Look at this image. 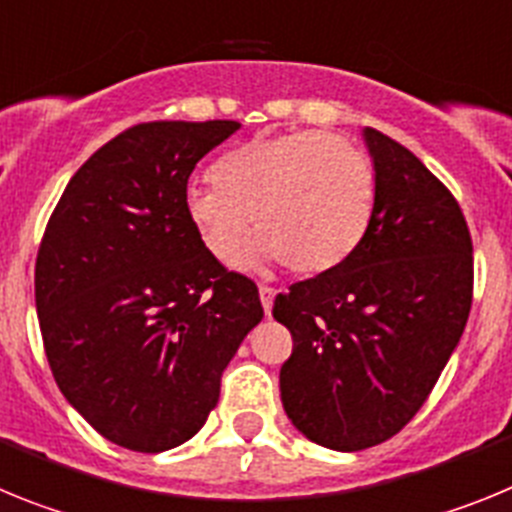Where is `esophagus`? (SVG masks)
Listing matches in <instances>:
<instances>
[{
	"label": "esophagus",
	"mask_w": 512,
	"mask_h": 512,
	"mask_svg": "<svg viewBox=\"0 0 512 512\" xmlns=\"http://www.w3.org/2000/svg\"><path fill=\"white\" fill-rule=\"evenodd\" d=\"M279 289L269 287V284H261L259 287V297H261V305H264V312L269 315L271 312V305H274V297H277Z\"/></svg>",
	"instance_id": "34e87169"
}]
</instances>
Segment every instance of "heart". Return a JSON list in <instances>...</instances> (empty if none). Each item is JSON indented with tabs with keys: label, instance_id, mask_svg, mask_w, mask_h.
Masks as SVG:
<instances>
[{
	"label": "heart",
	"instance_id": "obj_1",
	"mask_svg": "<svg viewBox=\"0 0 512 512\" xmlns=\"http://www.w3.org/2000/svg\"><path fill=\"white\" fill-rule=\"evenodd\" d=\"M207 189H189L184 215L212 259H230L248 230L256 253L315 277L354 256L377 205L364 151L323 130L261 135L215 161Z\"/></svg>",
	"mask_w": 512,
	"mask_h": 512
}]
</instances>
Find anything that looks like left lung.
<instances>
[{"label":"left lung","instance_id":"obj_1","mask_svg":"<svg viewBox=\"0 0 512 512\" xmlns=\"http://www.w3.org/2000/svg\"><path fill=\"white\" fill-rule=\"evenodd\" d=\"M377 205L354 256L274 300L292 333L282 405L325 449L361 451L415 418L454 354L474 289L472 235L459 202L415 153L364 130Z\"/></svg>","mask_w":512,"mask_h":512}]
</instances>
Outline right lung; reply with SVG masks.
<instances>
[{"label":"right lung","instance_id":"obj_1","mask_svg":"<svg viewBox=\"0 0 512 512\" xmlns=\"http://www.w3.org/2000/svg\"><path fill=\"white\" fill-rule=\"evenodd\" d=\"M235 120L140 122L71 176L35 259L53 379L94 431L158 454L189 441L264 318L259 287L202 248L187 215L197 161Z\"/></svg>","mask_w":512,"mask_h":512}]
</instances>
